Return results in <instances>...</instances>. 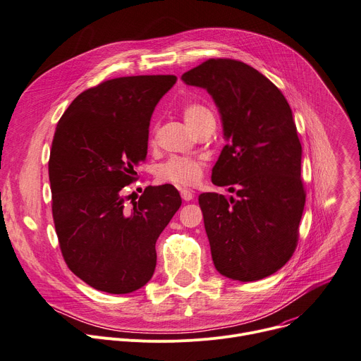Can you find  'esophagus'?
Returning <instances> with one entry per match:
<instances>
[{"mask_svg": "<svg viewBox=\"0 0 361 361\" xmlns=\"http://www.w3.org/2000/svg\"><path fill=\"white\" fill-rule=\"evenodd\" d=\"M180 197L183 201H192L193 200V192L190 189H180Z\"/></svg>", "mask_w": 361, "mask_h": 361, "instance_id": "1", "label": "esophagus"}]
</instances>
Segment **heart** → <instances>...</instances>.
Segmentation results:
<instances>
[{
    "label": "heart",
    "instance_id": "1",
    "mask_svg": "<svg viewBox=\"0 0 361 361\" xmlns=\"http://www.w3.org/2000/svg\"><path fill=\"white\" fill-rule=\"evenodd\" d=\"M183 118L193 131L208 121H214L212 113L202 104L185 105ZM156 134H157V126H153L152 142L156 140ZM202 168H204V163L201 159L173 156L159 166L157 176L164 182H171L180 186H190V185H195L201 179Z\"/></svg>",
    "mask_w": 361,
    "mask_h": 361
}]
</instances>
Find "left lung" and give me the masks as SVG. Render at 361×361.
Segmentation results:
<instances>
[{
  "mask_svg": "<svg viewBox=\"0 0 361 361\" xmlns=\"http://www.w3.org/2000/svg\"><path fill=\"white\" fill-rule=\"evenodd\" d=\"M182 80L204 88L218 108L227 145L211 180L238 197L198 198L214 266L233 281L263 279L292 257L305 207L292 109L264 75L238 61L209 59Z\"/></svg>",
  "mask_w": 361,
  "mask_h": 361,
  "instance_id": "obj_1",
  "label": "left lung"
}]
</instances>
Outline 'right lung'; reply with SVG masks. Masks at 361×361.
Listing matches in <instances>:
<instances>
[{
	"label": "right lung",
	"instance_id": "right-lung-1",
	"mask_svg": "<svg viewBox=\"0 0 361 361\" xmlns=\"http://www.w3.org/2000/svg\"><path fill=\"white\" fill-rule=\"evenodd\" d=\"M175 84V75L105 80L79 94L54 131V228L68 267L97 290L130 293L152 279L156 241L182 204L172 185L146 188L131 207L123 192L146 160L153 111Z\"/></svg>",
	"mask_w": 361,
	"mask_h": 361
}]
</instances>
